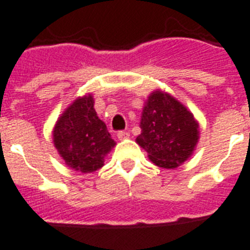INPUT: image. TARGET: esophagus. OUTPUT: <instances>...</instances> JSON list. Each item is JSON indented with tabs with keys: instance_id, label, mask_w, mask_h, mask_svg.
<instances>
[{
	"instance_id": "esophagus-1",
	"label": "esophagus",
	"mask_w": 250,
	"mask_h": 250,
	"mask_svg": "<svg viewBox=\"0 0 250 250\" xmlns=\"http://www.w3.org/2000/svg\"><path fill=\"white\" fill-rule=\"evenodd\" d=\"M117 138H119V140L127 139V138H129V133H127V131H123V130H121V131H119V133H117Z\"/></svg>"
}]
</instances>
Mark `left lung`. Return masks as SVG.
<instances>
[{"label": "left lung", "instance_id": "left-lung-1", "mask_svg": "<svg viewBox=\"0 0 250 250\" xmlns=\"http://www.w3.org/2000/svg\"><path fill=\"white\" fill-rule=\"evenodd\" d=\"M137 143L158 167L176 168L190 157L199 139V124L174 97L154 90L144 103Z\"/></svg>", "mask_w": 250, "mask_h": 250}]
</instances>
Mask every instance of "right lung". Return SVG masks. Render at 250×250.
Segmentation results:
<instances>
[{
  "instance_id": "right-lung-1",
  "label": "right lung",
  "mask_w": 250,
  "mask_h": 250,
  "mask_svg": "<svg viewBox=\"0 0 250 250\" xmlns=\"http://www.w3.org/2000/svg\"><path fill=\"white\" fill-rule=\"evenodd\" d=\"M52 137L65 164L84 174L101 168L106 154L116 146L106 124L97 116L92 94L76 98L63 111Z\"/></svg>"
}]
</instances>
